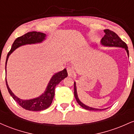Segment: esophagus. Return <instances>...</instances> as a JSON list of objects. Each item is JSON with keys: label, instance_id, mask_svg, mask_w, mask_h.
<instances>
[{"label": "esophagus", "instance_id": "34e87169", "mask_svg": "<svg viewBox=\"0 0 134 134\" xmlns=\"http://www.w3.org/2000/svg\"><path fill=\"white\" fill-rule=\"evenodd\" d=\"M67 73H68V76L71 77L74 75V70H73V69L71 68V67H68L67 68Z\"/></svg>", "mask_w": 134, "mask_h": 134}]
</instances>
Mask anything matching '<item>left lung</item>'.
Instances as JSON below:
<instances>
[{"mask_svg":"<svg viewBox=\"0 0 134 134\" xmlns=\"http://www.w3.org/2000/svg\"><path fill=\"white\" fill-rule=\"evenodd\" d=\"M105 35L101 39V44H103L104 46H108V47H121L124 48L127 51V53L129 55V50L128 47H127V44L121 40V38L116 35L115 32L113 31H111L110 30H104ZM74 96L76 98V99L77 102L79 103V104L81 107H82L83 108L86 109L87 110H93V111H101V109H97V108H93L89 107L85 105L80 101L77 97V90H76V82H74ZM105 110V109H104Z\"/></svg>","mask_w":134,"mask_h":134,"instance_id":"left-lung-1","label":"left lung"}]
</instances>
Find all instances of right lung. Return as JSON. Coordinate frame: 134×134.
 Returning <instances> with one entry per match:
<instances>
[{
    "instance_id": "1",
    "label": "right lung",
    "mask_w": 134,
    "mask_h": 134,
    "mask_svg": "<svg viewBox=\"0 0 134 134\" xmlns=\"http://www.w3.org/2000/svg\"><path fill=\"white\" fill-rule=\"evenodd\" d=\"M45 36V34L41 33V32L32 31L24 34L23 36L17 38L15 40L14 42L13 43V45H12L11 49H10L8 54H7L5 62V70L6 64H7L9 56L15 49H16L17 48L20 47V46L24 45V44H31L41 42L44 39ZM67 76H68V74H67L66 69H64L62 71L55 74L54 76L52 77L51 80L50 81V82L48 83V85L45 92L38 98L29 99V100H23V99H19L18 97H16L9 87L6 79L5 82L9 94H10V96L13 97V99L19 104V105L21 106L24 109H25V110H29V111H36L45 110L51 105L55 95V87L57 84H59L60 81L65 79L66 77H67Z\"/></svg>"
}]
</instances>
